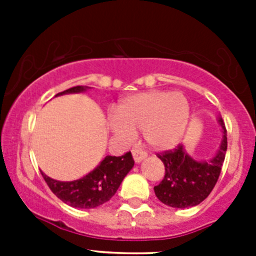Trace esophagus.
Masks as SVG:
<instances>
[{
  "label": "esophagus",
  "mask_w": 256,
  "mask_h": 256,
  "mask_svg": "<svg viewBox=\"0 0 256 256\" xmlns=\"http://www.w3.org/2000/svg\"><path fill=\"white\" fill-rule=\"evenodd\" d=\"M132 154H133V159H134L136 162H140L142 159H144L146 156H148V152L144 150H141V148H136L132 150Z\"/></svg>",
  "instance_id": "34e87169"
}]
</instances>
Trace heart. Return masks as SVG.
Masks as SVG:
<instances>
[{
  "label": "heart",
  "mask_w": 256,
  "mask_h": 256,
  "mask_svg": "<svg viewBox=\"0 0 256 256\" xmlns=\"http://www.w3.org/2000/svg\"><path fill=\"white\" fill-rule=\"evenodd\" d=\"M188 102L180 92L150 91L126 97L118 106V115L108 118L116 137L126 142L136 138V130L155 148H168L180 140L188 120Z\"/></svg>",
  "instance_id": "1"
}]
</instances>
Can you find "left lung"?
<instances>
[{
	"label": "left lung",
	"instance_id": "left-lung-1",
	"mask_svg": "<svg viewBox=\"0 0 256 256\" xmlns=\"http://www.w3.org/2000/svg\"><path fill=\"white\" fill-rule=\"evenodd\" d=\"M223 130L220 148L208 162H196L187 155L182 144L173 150L156 154L165 166L162 182L154 187L156 198L172 208H191L198 205L210 195L220 176L227 151V130L219 118Z\"/></svg>",
	"mask_w": 256,
	"mask_h": 256
}]
</instances>
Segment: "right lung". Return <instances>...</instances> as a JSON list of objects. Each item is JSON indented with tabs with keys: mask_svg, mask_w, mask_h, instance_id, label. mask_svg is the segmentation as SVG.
I'll return each instance as SVG.
<instances>
[{
	"mask_svg": "<svg viewBox=\"0 0 256 256\" xmlns=\"http://www.w3.org/2000/svg\"><path fill=\"white\" fill-rule=\"evenodd\" d=\"M86 88L88 87L76 86L60 92L56 96L64 94H76L86 91ZM133 165L134 160L130 151L123 156H106L94 170L80 180L60 182L47 177L44 173L42 176L50 190L61 201H64L65 204L80 209H92L102 205L115 195L122 180L133 168Z\"/></svg>",
	"mask_w": 256,
	"mask_h": 256,
	"instance_id": "right-lung-1",
	"label": "right lung"
}]
</instances>
